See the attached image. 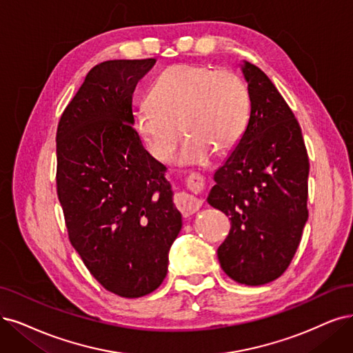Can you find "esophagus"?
<instances>
[{
	"mask_svg": "<svg viewBox=\"0 0 353 353\" xmlns=\"http://www.w3.org/2000/svg\"><path fill=\"white\" fill-rule=\"evenodd\" d=\"M176 203H177V208L180 210V212L189 216V215H193L196 214L201 208H202V201L192 196V194L189 193H179L176 196Z\"/></svg>",
	"mask_w": 353,
	"mask_h": 353,
	"instance_id": "1",
	"label": "esophagus"
}]
</instances>
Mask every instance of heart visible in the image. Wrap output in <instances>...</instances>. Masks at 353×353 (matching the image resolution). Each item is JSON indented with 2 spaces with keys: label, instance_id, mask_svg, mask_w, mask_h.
<instances>
[{
  "label": "heart",
  "instance_id": "heart-1",
  "mask_svg": "<svg viewBox=\"0 0 353 353\" xmlns=\"http://www.w3.org/2000/svg\"><path fill=\"white\" fill-rule=\"evenodd\" d=\"M152 101L134 113V126L157 161L172 157L181 130L177 163L206 165L214 151L224 152L239 142L245 128L250 97L241 78L230 70L181 63L167 68L151 88Z\"/></svg>",
  "mask_w": 353,
  "mask_h": 353
}]
</instances>
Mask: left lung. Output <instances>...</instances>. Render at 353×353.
I'll list each match as a JSON object with an SVG mask.
<instances>
[{
    "label": "left lung",
    "instance_id": "left-lung-1",
    "mask_svg": "<svg viewBox=\"0 0 353 353\" xmlns=\"http://www.w3.org/2000/svg\"><path fill=\"white\" fill-rule=\"evenodd\" d=\"M250 117L215 174L208 203L231 221L218 260L239 283L275 281L290 266L308 219L310 163L301 128L269 77L241 65Z\"/></svg>",
    "mask_w": 353,
    "mask_h": 353
}]
</instances>
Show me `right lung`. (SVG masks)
Here are the masks:
<instances>
[{"label":"right lung","instance_id":"add662e5","mask_svg":"<svg viewBox=\"0 0 353 353\" xmlns=\"http://www.w3.org/2000/svg\"><path fill=\"white\" fill-rule=\"evenodd\" d=\"M154 63L96 65L57 130V190L70 241L91 275L125 298L159 288L181 230L167 168L134 129V91Z\"/></svg>","mask_w":353,"mask_h":353}]
</instances>
